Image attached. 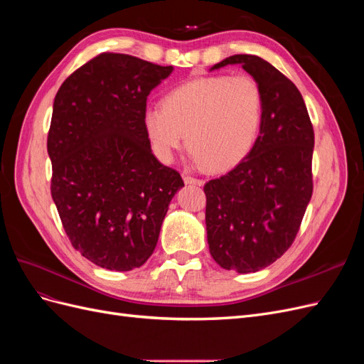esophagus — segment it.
I'll use <instances>...</instances> for the list:
<instances>
[{"instance_id":"obj_1","label":"esophagus","mask_w":364,"mask_h":364,"mask_svg":"<svg viewBox=\"0 0 364 364\" xmlns=\"http://www.w3.org/2000/svg\"><path fill=\"white\" fill-rule=\"evenodd\" d=\"M183 181H185L186 185H197V186H202L203 185L202 179L193 178V176H190V174H183Z\"/></svg>"}]
</instances>
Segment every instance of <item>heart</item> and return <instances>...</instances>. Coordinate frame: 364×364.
I'll list each match as a JSON object with an SVG mask.
<instances>
[{
	"mask_svg": "<svg viewBox=\"0 0 364 364\" xmlns=\"http://www.w3.org/2000/svg\"><path fill=\"white\" fill-rule=\"evenodd\" d=\"M264 98L250 75L196 77L147 107L142 126L155 155L170 162L185 135L194 158L211 171H226L243 161L258 138Z\"/></svg>",
	"mask_w": 364,
	"mask_h": 364,
	"instance_id": "b5f03b06",
	"label": "heart"
}]
</instances>
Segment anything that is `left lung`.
Returning a JSON list of instances; mask_svg holds the SVG:
<instances>
[{"mask_svg": "<svg viewBox=\"0 0 364 364\" xmlns=\"http://www.w3.org/2000/svg\"><path fill=\"white\" fill-rule=\"evenodd\" d=\"M226 65L259 85L262 121L249 155L203 186L206 234L220 267L253 273L281 258L299 230L313 194L314 130L299 90L267 60L235 54L211 71Z\"/></svg>", "mask_w": 364, "mask_h": 364, "instance_id": "1", "label": "left lung"}]
</instances>
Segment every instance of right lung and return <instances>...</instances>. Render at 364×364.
<instances>
[{"label": "right lung", "mask_w": 364, "mask_h": 364, "mask_svg": "<svg viewBox=\"0 0 364 364\" xmlns=\"http://www.w3.org/2000/svg\"><path fill=\"white\" fill-rule=\"evenodd\" d=\"M171 71L102 53L54 98L47 141L51 197L73 247L103 269L127 272L150 258L183 186L181 174L153 155L142 126L149 94Z\"/></svg>", "instance_id": "1"}]
</instances>
